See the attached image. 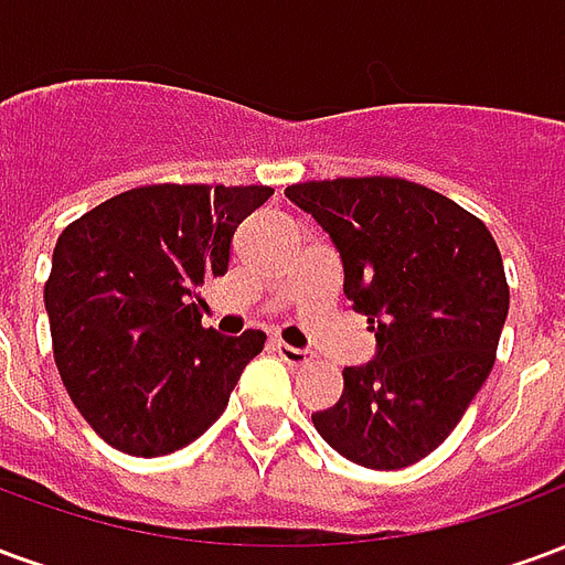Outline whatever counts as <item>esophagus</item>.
Wrapping results in <instances>:
<instances>
[{"label": "esophagus", "mask_w": 565, "mask_h": 565, "mask_svg": "<svg viewBox=\"0 0 565 565\" xmlns=\"http://www.w3.org/2000/svg\"><path fill=\"white\" fill-rule=\"evenodd\" d=\"M275 351H278V356H281L287 366H294V369L311 366V354H306V351H299V348H290V344L275 342Z\"/></svg>", "instance_id": "1"}]
</instances>
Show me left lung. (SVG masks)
Wrapping results in <instances>:
<instances>
[{
	"mask_svg": "<svg viewBox=\"0 0 565 565\" xmlns=\"http://www.w3.org/2000/svg\"><path fill=\"white\" fill-rule=\"evenodd\" d=\"M284 196L330 233L344 296L379 339V356L344 369L342 399L311 420L356 466L424 460L497 360L509 281L493 235L454 199L387 174L302 181Z\"/></svg>",
	"mask_w": 565,
	"mask_h": 565,
	"instance_id": "1",
	"label": "left lung"
}]
</instances>
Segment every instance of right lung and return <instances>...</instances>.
I'll return each instance as SVG.
<instances>
[{
	"label": "right lung",
	"instance_id": "obj_1",
	"mask_svg": "<svg viewBox=\"0 0 565 565\" xmlns=\"http://www.w3.org/2000/svg\"><path fill=\"white\" fill-rule=\"evenodd\" d=\"M263 184H148L105 199L56 238L44 284L54 360L84 420L132 457L196 441L266 332L202 327V284L230 266Z\"/></svg>",
	"mask_w": 565,
	"mask_h": 565
}]
</instances>
